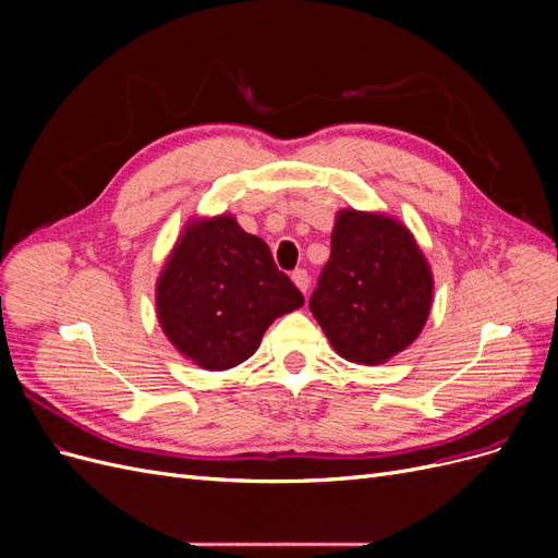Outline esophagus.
Segmentation results:
<instances>
[{
	"instance_id": "obj_1",
	"label": "esophagus",
	"mask_w": 558,
	"mask_h": 558,
	"mask_svg": "<svg viewBox=\"0 0 558 558\" xmlns=\"http://www.w3.org/2000/svg\"><path fill=\"white\" fill-rule=\"evenodd\" d=\"M291 279L295 281V286H298V289H300L302 293H307V291H310V275H307V269L298 267L295 272L291 275Z\"/></svg>"
}]
</instances>
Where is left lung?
Here are the masks:
<instances>
[{
  "mask_svg": "<svg viewBox=\"0 0 558 558\" xmlns=\"http://www.w3.org/2000/svg\"><path fill=\"white\" fill-rule=\"evenodd\" d=\"M430 298V269L408 228L388 216L337 214L310 310L342 359L377 365L396 356L424 328Z\"/></svg>",
  "mask_w": 558,
  "mask_h": 558,
  "instance_id": "8db88e82",
  "label": "left lung"
}]
</instances>
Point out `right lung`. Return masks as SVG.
I'll list each match as a JSON object with an SVG mask.
<instances>
[{
  "label": "right lung",
  "instance_id": "obj_1",
  "mask_svg": "<svg viewBox=\"0 0 558 558\" xmlns=\"http://www.w3.org/2000/svg\"><path fill=\"white\" fill-rule=\"evenodd\" d=\"M302 302L269 246L232 216L189 226L156 291L165 335L185 359L207 369L244 363L267 326Z\"/></svg>",
  "mask_w": 558,
  "mask_h": 558
}]
</instances>
